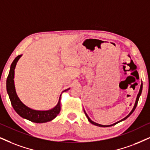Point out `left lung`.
I'll return each mask as SVG.
<instances>
[{"label": "left lung", "instance_id": "1", "mask_svg": "<svg viewBox=\"0 0 150 150\" xmlns=\"http://www.w3.org/2000/svg\"><path fill=\"white\" fill-rule=\"evenodd\" d=\"M142 89H143V83H142V84H141V86H140V88L139 92H138V96H137V98H136V103H135V105H134V108L132 109V111L130 112V113H129V114L127 116V117H125V118H124V119H122V120H120V121H119V122H121V121H122V120H124L127 119V118L130 115L132 114V112L134 111V110H135V109H136V106H137V104H138V99H139L140 95H141V92H142ZM85 114H86V117H88V120H89V122H90V123H92V125H96V126H98V127H110V126H112V125H115V124H117V123H115V124H113V125H99V124H97V123L95 122L92 121V120L90 119V117H88V115L86 114V112H85Z\"/></svg>", "mask_w": 150, "mask_h": 150}]
</instances>
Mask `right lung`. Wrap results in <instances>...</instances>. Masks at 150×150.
Instances as JSON below:
<instances>
[{"instance_id": "right-lung-1", "label": "right lung", "mask_w": 150, "mask_h": 150, "mask_svg": "<svg viewBox=\"0 0 150 150\" xmlns=\"http://www.w3.org/2000/svg\"><path fill=\"white\" fill-rule=\"evenodd\" d=\"M21 55H18L12 62L10 67V73H9V75L7 79V93H8L9 97H10L11 104H12L14 110L21 117L30 120V121L33 122L44 123L51 121V120L54 119L60 111V97L59 98L58 104L55 108L49 110L40 111V110H33V109L29 108L28 107L25 106L20 101L17 95H16L14 83V69H15L16 62H17L18 59L21 58ZM67 90H65L64 91Z\"/></svg>"}]
</instances>
